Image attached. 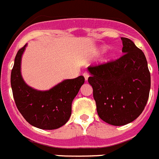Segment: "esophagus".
Segmentation results:
<instances>
[{"label": "esophagus", "mask_w": 159, "mask_h": 159, "mask_svg": "<svg viewBox=\"0 0 159 159\" xmlns=\"http://www.w3.org/2000/svg\"><path fill=\"white\" fill-rule=\"evenodd\" d=\"M83 76H84V78H85V81H87L89 78V74L87 72H85V73H83Z\"/></svg>", "instance_id": "34e87169"}]
</instances>
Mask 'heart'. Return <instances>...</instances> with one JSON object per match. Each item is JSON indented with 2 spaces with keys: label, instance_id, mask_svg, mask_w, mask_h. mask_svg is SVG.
I'll use <instances>...</instances> for the list:
<instances>
[{
  "label": "heart",
  "instance_id": "obj_1",
  "mask_svg": "<svg viewBox=\"0 0 159 159\" xmlns=\"http://www.w3.org/2000/svg\"><path fill=\"white\" fill-rule=\"evenodd\" d=\"M106 48H107L106 46H101V48H99V49H98V51H99V52H101V51H105V50H106ZM112 58H113V55H112V54L110 52V53H108L106 56L104 57V60L105 61V62H109V61H111V60L112 59Z\"/></svg>",
  "mask_w": 159,
  "mask_h": 159
}]
</instances>
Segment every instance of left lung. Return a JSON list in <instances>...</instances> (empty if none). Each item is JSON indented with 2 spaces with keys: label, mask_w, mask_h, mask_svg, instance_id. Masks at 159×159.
<instances>
[{
  "label": "left lung",
  "mask_w": 159,
  "mask_h": 159,
  "mask_svg": "<svg viewBox=\"0 0 159 159\" xmlns=\"http://www.w3.org/2000/svg\"><path fill=\"white\" fill-rule=\"evenodd\" d=\"M121 40L123 56L88 67L97 114L114 126L125 125L139 116L151 89V74L143 52L129 39L122 37Z\"/></svg>",
  "instance_id": "1"
}]
</instances>
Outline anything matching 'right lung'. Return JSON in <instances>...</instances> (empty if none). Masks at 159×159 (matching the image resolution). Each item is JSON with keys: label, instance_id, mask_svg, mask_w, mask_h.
I'll use <instances>...</instances> for the list:
<instances>
[{"label": "right lung", "instance_id": "add662e5", "mask_svg": "<svg viewBox=\"0 0 159 159\" xmlns=\"http://www.w3.org/2000/svg\"><path fill=\"white\" fill-rule=\"evenodd\" d=\"M26 47L25 44L17 52L11 73L16 105L31 125L44 130L57 129L69 120L72 101L85 82V78L64 80L46 91L31 88L24 81L20 72L21 58Z\"/></svg>", "mask_w": 159, "mask_h": 159}]
</instances>
